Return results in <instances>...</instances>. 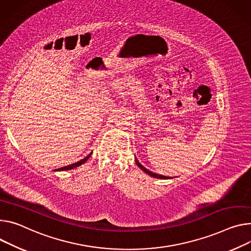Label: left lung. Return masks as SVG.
<instances>
[{
	"instance_id": "8db88e82",
	"label": "left lung",
	"mask_w": 251,
	"mask_h": 251,
	"mask_svg": "<svg viewBox=\"0 0 251 251\" xmlns=\"http://www.w3.org/2000/svg\"><path fill=\"white\" fill-rule=\"evenodd\" d=\"M136 164L138 165V167L140 168V169H142L145 173H147L148 175H150V176H152V177H155V178H160V179H169V178H171V177H167V176H164V175H160V174H156V173H153V172H151V171H149L148 169H146L144 166H142L139 162H138V160L137 159H136Z\"/></svg>"
}]
</instances>
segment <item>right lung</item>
Wrapping results in <instances>:
<instances>
[{"instance_id": "obj_1", "label": "right lung", "mask_w": 251, "mask_h": 251, "mask_svg": "<svg viewBox=\"0 0 251 251\" xmlns=\"http://www.w3.org/2000/svg\"><path fill=\"white\" fill-rule=\"evenodd\" d=\"M91 154H92V153H90L87 157H85L84 159H82V160H80V161H78V162H76V163H73V164H71V165H68V166H65V167L59 168V169H57V170H70V169L76 168V167H78V166L82 165L83 163H85V162L88 160V159H89V157L91 156Z\"/></svg>"}]
</instances>
